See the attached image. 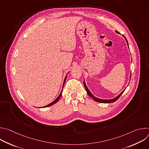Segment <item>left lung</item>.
I'll use <instances>...</instances> for the list:
<instances>
[{
	"instance_id": "1",
	"label": "left lung",
	"mask_w": 149,
	"mask_h": 149,
	"mask_svg": "<svg viewBox=\"0 0 149 149\" xmlns=\"http://www.w3.org/2000/svg\"><path fill=\"white\" fill-rule=\"evenodd\" d=\"M116 32L119 33V32H118V31H116ZM124 38L125 39L126 42H127V45H128V47H129L128 41H127V39H126L125 37H124ZM130 78H131V74H130ZM84 85L85 88H86L88 95L89 96H90L92 98H93L95 101L98 102H102V103H110V102H115L116 100H117L118 99V98L120 97V95H121L124 93V90L123 91H122L121 93H120L118 96H117V97H115L114 98H113V99H111V100H103V99H100V98H97V97H95L94 95H93V94L90 91V90H89L88 88H87V86H86V82H85L84 81Z\"/></svg>"
}]
</instances>
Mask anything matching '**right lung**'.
<instances>
[{"label": "right lung", "instance_id": "obj_1", "mask_svg": "<svg viewBox=\"0 0 149 149\" xmlns=\"http://www.w3.org/2000/svg\"><path fill=\"white\" fill-rule=\"evenodd\" d=\"M67 75L66 76V77L65 78V79H64V81H63V86H62V89H63V86H64V84H65V80H66V78H67ZM62 91H61V93H60V94H59V95L53 101V102H51L50 104H49L48 105H46V106H45V107H43V108H44V107H49V106H51V105H52L53 104H55L56 102H58V101L59 100V99L60 98V97H61V95H62Z\"/></svg>", "mask_w": 149, "mask_h": 149}]
</instances>
